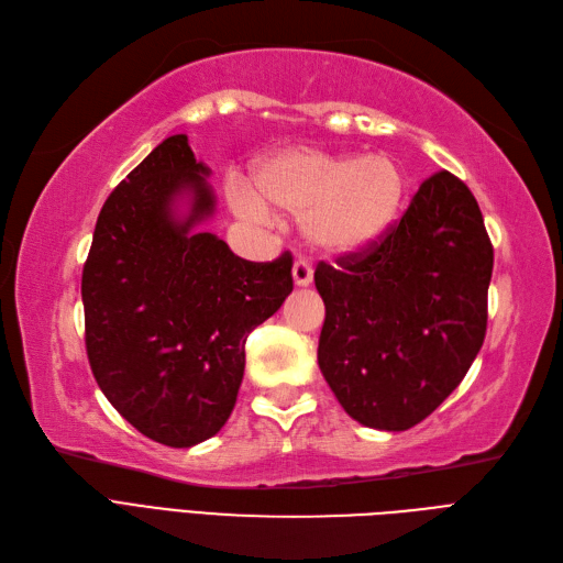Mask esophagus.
<instances>
[{"label": "esophagus", "instance_id": "obj_1", "mask_svg": "<svg viewBox=\"0 0 563 563\" xmlns=\"http://www.w3.org/2000/svg\"><path fill=\"white\" fill-rule=\"evenodd\" d=\"M292 278H295L297 287H308L313 280V266L306 260H297L292 266Z\"/></svg>", "mask_w": 563, "mask_h": 563}]
</instances>
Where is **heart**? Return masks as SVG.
<instances>
[{"instance_id":"heart-1","label":"heart","mask_w":563,"mask_h":563,"mask_svg":"<svg viewBox=\"0 0 563 563\" xmlns=\"http://www.w3.org/2000/svg\"><path fill=\"white\" fill-rule=\"evenodd\" d=\"M402 168L386 154L346 156L318 147H292L252 168V189L229 185L231 206L252 222L268 208L299 214L303 239L332 257L376 243L405 203Z\"/></svg>"}]
</instances>
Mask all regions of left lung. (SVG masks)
I'll list each match as a JSON object with an SVG mask.
<instances>
[{
	"label": "left lung",
	"mask_w": 563,
	"mask_h": 563,
	"mask_svg": "<svg viewBox=\"0 0 563 563\" xmlns=\"http://www.w3.org/2000/svg\"><path fill=\"white\" fill-rule=\"evenodd\" d=\"M492 271L482 210L449 170L376 243L318 264V365L351 419L407 430L446 400L484 343Z\"/></svg>",
	"instance_id": "8db88e82"
}]
</instances>
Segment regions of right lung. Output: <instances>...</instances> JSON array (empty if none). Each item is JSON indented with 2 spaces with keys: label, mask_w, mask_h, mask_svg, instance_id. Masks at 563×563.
<instances>
[{
  "label": "right lung",
  "mask_w": 563,
  "mask_h": 563,
  "mask_svg": "<svg viewBox=\"0 0 563 563\" xmlns=\"http://www.w3.org/2000/svg\"><path fill=\"white\" fill-rule=\"evenodd\" d=\"M208 168L173 135L110 194L81 276L86 353L112 407L144 438L194 446L222 430L247 334L292 292V255L235 257L208 231ZM183 192L192 203L177 216Z\"/></svg>",
  "instance_id": "obj_1"
}]
</instances>
